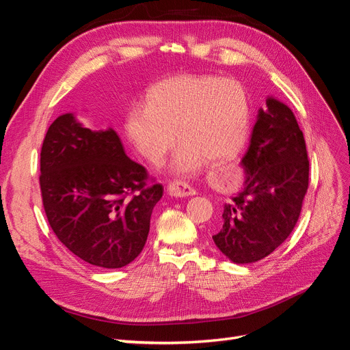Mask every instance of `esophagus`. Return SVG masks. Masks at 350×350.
I'll use <instances>...</instances> for the list:
<instances>
[{
  "label": "esophagus",
  "instance_id": "esophagus-1",
  "mask_svg": "<svg viewBox=\"0 0 350 350\" xmlns=\"http://www.w3.org/2000/svg\"><path fill=\"white\" fill-rule=\"evenodd\" d=\"M166 193L171 197H189L196 194V189L183 181H172L166 187Z\"/></svg>",
  "mask_w": 350,
  "mask_h": 350
}]
</instances>
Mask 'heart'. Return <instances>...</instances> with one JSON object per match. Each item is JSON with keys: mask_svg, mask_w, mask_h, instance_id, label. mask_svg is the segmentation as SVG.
<instances>
[{"mask_svg": "<svg viewBox=\"0 0 350 350\" xmlns=\"http://www.w3.org/2000/svg\"><path fill=\"white\" fill-rule=\"evenodd\" d=\"M125 134L146 161L159 163L179 146L175 167L193 172L208 161L234 154L250 131V100L235 80L213 76H179L154 84L146 105L125 113ZM177 131L175 132L174 130Z\"/></svg>", "mask_w": 350, "mask_h": 350, "instance_id": "b5f03b06", "label": "heart"}]
</instances>
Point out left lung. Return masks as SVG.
Returning a JSON list of instances; mask_svg holds the SVG:
<instances>
[{
    "instance_id": "8db88e82",
    "label": "left lung",
    "mask_w": 350,
    "mask_h": 350,
    "mask_svg": "<svg viewBox=\"0 0 350 350\" xmlns=\"http://www.w3.org/2000/svg\"><path fill=\"white\" fill-rule=\"evenodd\" d=\"M245 184L224 207L216 247L234 262L267 257L288 239L308 189L310 161L293 112L276 99L260 109L247 153Z\"/></svg>"
}]
</instances>
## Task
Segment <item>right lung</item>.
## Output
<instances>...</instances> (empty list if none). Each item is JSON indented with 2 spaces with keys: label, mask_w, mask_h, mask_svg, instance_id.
<instances>
[{
  "label": "right lung",
  "mask_w": 350,
  "mask_h": 350,
  "mask_svg": "<svg viewBox=\"0 0 350 350\" xmlns=\"http://www.w3.org/2000/svg\"><path fill=\"white\" fill-rule=\"evenodd\" d=\"M40 194L57 238L93 266L121 269L147 241L163 196L113 130L92 131L71 113L51 124L40 150Z\"/></svg>",
  "instance_id": "obj_1"
}]
</instances>
